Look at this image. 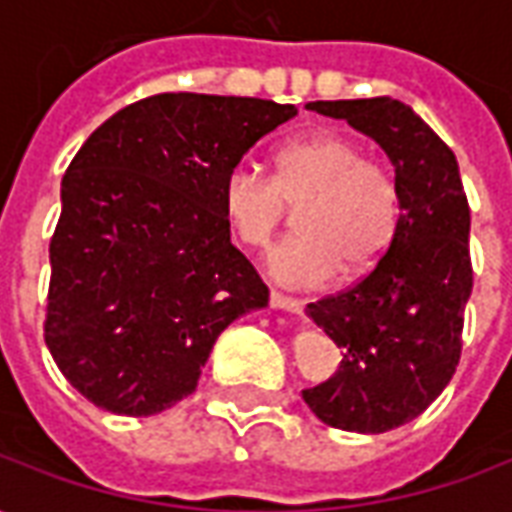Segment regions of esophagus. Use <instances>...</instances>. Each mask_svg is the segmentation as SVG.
<instances>
[{
	"label": "esophagus",
	"mask_w": 512,
	"mask_h": 512,
	"mask_svg": "<svg viewBox=\"0 0 512 512\" xmlns=\"http://www.w3.org/2000/svg\"><path fill=\"white\" fill-rule=\"evenodd\" d=\"M271 307H277V310H288V312H301L304 310V301L293 299V296H285V293H279V290H271Z\"/></svg>",
	"instance_id": "obj_1"
}]
</instances>
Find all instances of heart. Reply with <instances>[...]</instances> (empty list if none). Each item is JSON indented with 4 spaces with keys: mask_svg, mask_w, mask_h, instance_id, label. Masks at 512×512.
Here are the masks:
<instances>
[{
    "mask_svg": "<svg viewBox=\"0 0 512 512\" xmlns=\"http://www.w3.org/2000/svg\"><path fill=\"white\" fill-rule=\"evenodd\" d=\"M288 208H299V233L271 252L268 268L288 285L318 288L340 268L356 279L378 266L403 219V191L389 164L343 134L282 145L271 178L249 167L224 175L222 213L238 244H271Z\"/></svg>",
    "mask_w": 512,
    "mask_h": 512,
    "instance_id": "1",
    "label": "heart"
}]
</instances>
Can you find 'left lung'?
<instances>
[{"label": "left lung", "instance_id": "left-lung-1", "mask_svg": "<svg viewBox=\"0 0 512 512\" xmlns=\"http://www.w3.org/2000/svg\"><path fill=\"white\" fill-rule=\"evenodd\" d=\"M310 109L343 117L384 147L403 191V219L376 268L307 307L343 359L301 397L332 428L384 433L419 417L461 362L474 277L469 202L455 153L406 104L359 98L312 101Z\"/></svg>", "mask_w": 512, "mask_h": 512}]
</instances>
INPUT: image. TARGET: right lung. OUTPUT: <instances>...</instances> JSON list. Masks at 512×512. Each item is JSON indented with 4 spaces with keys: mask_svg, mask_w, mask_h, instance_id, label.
<instances>
[{
    "mask_svg": "<svg viewBox=\"0 0 512 512\" xmlns=\"http://www.w3.org/2000/svg\"><path fill=\"white\" fill-rule=\"evenodd\" d=\"M296 115L263 98L158 93L79 147L49 244L43 337L93 406L150 417L197 389L216 337L268 304L230 244L222 180Z\"/></svg>",
    "mask_w": 512,
    "mask_h": 512,
    "instance_id": "obj_1",
    "label": "right lung"
}]
</instances>
